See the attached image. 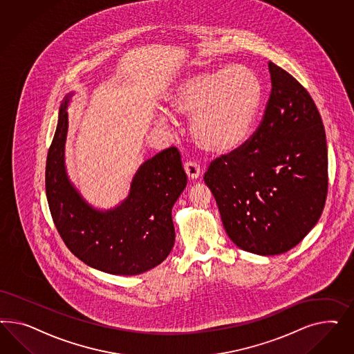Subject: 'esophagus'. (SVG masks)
Here are the masks:
<instances>
[{"label": "esophagus", "mask_w": 354, "mask_h": 354, "mask_svg": "<svg viewBox=\"0 0 354 354\" xmlns=\"http://www.w3.org/2000/svg\"><path fill=\"white\" fill-rule=\"evenodd\" d=\"M184 170L189 179H198L201 176V169L196 162L188 161L184 163Z\"/></svg>", "instance_id": "1"}]
</instances>
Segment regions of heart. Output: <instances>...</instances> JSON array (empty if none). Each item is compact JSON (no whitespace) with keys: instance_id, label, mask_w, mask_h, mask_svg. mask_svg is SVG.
<instances>
[{"instance_id":"1","label":"heart","mask_w":354,"mask_h":354,"mask_svg":"<svg viewBox=\"0 0 354 354\" xmlns=\"http://www.w3.org/2000/svg\"><path fill=\"white\" fill-rule=\"evenodd\" d=\"M167 104L172 113L192 118L193 141L212 154H225L247 141L262 104V84L245 66L205 70L185 76L172 86ZM161 111L157 122L165 124Z\"/></svg>"}]
</instances>
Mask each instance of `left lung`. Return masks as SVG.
<instances>
[{
  "label": "left lung",
  "instance_id": "left-lung-1",
  "mask_svg": "<svg viewBox=\"0 0 354 354\" xmlns=\"http://www.w3.org/2000/svg\"><path fill=\"white\" fill-rule=\"evenodd\" d=\"M271 95L252 140L215 160L204 180L225 232L258 256L288 252L321 218L327 197V142L308 91L268 62Z\"/></svg>",
  "mask_w": 354,
  "mask_h": 354
}]
</instances>
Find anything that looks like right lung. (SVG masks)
Masks as SVG:
<instances>
[{"mask_svg": "<svg viewBox=\"0 0 354 354\" xmlns=\"http://www.w3.org/2000/svg\"><path fill=\"white\" fill-rule=\"evenodd\" d=\"M67 93L48 151L45 188L66 247L86 265L113 275H139L162 263L174 247L172 206L187 187L180 153L169 148L142 162L124 200L110 209L89 204L66 167Z\"/></svg>", "mask_w": 354, "mask_h": 354, "instance_id": "1", "label": "right lung"}]
</instances>
